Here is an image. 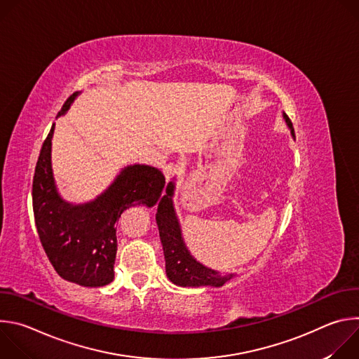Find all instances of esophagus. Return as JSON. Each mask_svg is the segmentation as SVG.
<instances>
[{"label":"esophagus","instance_id":"1","mask_svg":"<svg viewBox=\"0 0 359 359\" xmlns=\"http://www.w3.org/2000/svg\"><path fill=\"white\" fill-rule=\"evenodd\" d=\"M177 172H179V166H177L176 163H168V165L163 168V175H165L166 180H170Z\"/></svg>","mask_w":359,"mask_h":359}]
</instances>
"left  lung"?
<instances>
[{
  "mask_svg": "<svg viewBox=\"0 0 359 359\" xmlns=\"http://www.w3.org/2000/svg\"><path fill=\"white\" fill-rule=\"evenodd\" d=\"M288 128L291 129L292 137H295L292 123L287 114H283ZM173 193L175 183L169 182L166 187V194L162 197L158 206L156 223L159 227V236L163 245V254L166 260V274L169 280L182 287H201V285H212L222 287L234 274L222 276L220 273L204 267L200 264L190 251L187 250L183 237L179 220L176 217V212L173 208Z\"/></svg>",
  "mask_w": 359,
  "mask_h": 359,
  "instance_id": "left-lung-1",
  "label": "left lung"
}]
</instances>
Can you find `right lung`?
Segmentation results:
<instances>
[{"mask_svg": "<svg viewBox=\"0 0 359 359\" xmlns=\"http://www.w3.org/2000/svg\"><path fill=\"white\" fill-rule=\"evenodd\" d=\"M78 93L60 111L64 115ZM55 123L39 151L32 182V206L41 244L55 271L67 281L83 287H102L114 281L118 250L116 223L135 206H155L165 187L163 173L147 165L125 168L114 183L85 204L65 201L55 186L50 166V144Z\"/></svg>", "mask_w": 359, "mask_h": 359, "instance_id": "add662e5", "label": "right lung"}]
</instances>
